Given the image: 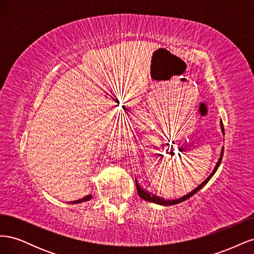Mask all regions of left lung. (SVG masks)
I'll return each instance as SVG.
<instances>
[{
	"label": "left lung",
	"mask_w": 254,
	"mask_h": 254,
	"mask_svg": "<svg viewBox=\"0 0 254 254\" xmlns=\"http://www.w3.org/2000/svg\"><path fill=\"white\" fill-rule=\"evenodd\" d=\"M220 129H221V132L225 134L224 124H222L221 120H220ZM222 156H224V146H222V147H221V151H220V157H219V159H218V161H217L216 165H215V167H214L213 172L211 173V175H210L209 177H207V178H206V179H205L203 182H201L200 184H199V186H198L196 189H194L193 190L190 191L189 194L184 195V196H182V197H180V198H178V199H173V200H166V199H164V198H162V197H159V196H157V195H153V194L149 193L148 190H144V189H143V188L140 186L139 181H137V180H136V178H135V186H136V190H137V194H139V196H140L142 199H144V200H146V201L153 202V203L161 204V205H174V204H177V203H180V202H182V201H184V200H187V199L190 198V197L193 196V195H195V194L197 193V191H198L199 190H201V189H202V188L205 186V184L210 181V179H211L212 177L214 176V174L216 173V171L218 170V167H219V165H220V163H221Z\"/></svg>",
	"instance_id": "left-lung-1"
}]
</instances>
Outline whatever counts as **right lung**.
<instances>
[{
	"mask_svg": "<svg viewBox=\"0 0 254 254\" xmlns=\"http://www.w3.org/2000/svg\"><path fill=\"white\" fill-rule=\"evenodd\" d=\"M91 198H92V195H87V196H84V197H83V198H81V199H78V200L70 201L68 203H80V202H84V201L91 200Z\"/></svg>",
	"mask_w": 254,
	"mask_h": 254,
	"instance_id": "add662e5",
	"label": "right lung"
}]
</instances>
